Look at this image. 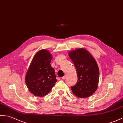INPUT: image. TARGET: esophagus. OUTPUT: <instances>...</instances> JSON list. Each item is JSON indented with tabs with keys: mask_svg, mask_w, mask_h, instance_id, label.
<instances>
[{
	"mask_svg": "<svg viewBox=\"0 0 123 123\" xmlns=\"http://www.w3.org/2000/svg\"><path fill=\"white\" fill-rule=\"evenodd\" d=\"M67 78V76L66 75H64V76L62 77V80H64V79H65V78Z\"/></svg>",
	"mask_w": 123,
	"mask_h": 123,
	"instance_id": "1",
	"label": "esophagus"
}]
</instances>
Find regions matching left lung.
Listing matches in <instances>:
<instances>
[{
	"mask_svg": "<svg viewBox=\"0 0 123 123\" xmlns=\"http://www.w3.org/2000/svg\"><path fill=\"white\" fill-rule=\"evenodd\" d=\"M68 55L73 62L78 81L71 86L73 93L79 98L89 97L95 92L99 81V69L96 62L87 50L78 49Z\"/></svg>",
	"mask_w": 123,
	"mask_h": 123,
	"instance_id": "left-lung-1",
	"label": "left lung"
}]
</instances>
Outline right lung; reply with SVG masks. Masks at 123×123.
<instances>
[{
    "mask_svg": "<svg viewBox=\"0 0 123 123\" xmlns=\"http://www.w3.org/2000/svg\"><path fill=\"white\" fill-rule=\"evenodd\" d=\"M52 56L48 51L41 50L34 56L25 78L30 92L34 95L43 96L49 93L57 81L50 62Z\"/></svg>",
    "mask_w": 123,
    "mask_h": 123,
    "instance_id": "add662e5",
    "label": "right lung"
}]
</instances>
